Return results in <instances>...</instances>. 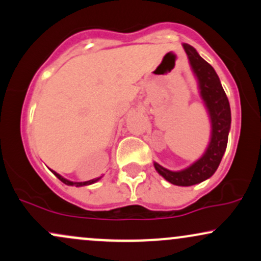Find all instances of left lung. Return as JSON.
Segmentation results:
<instances>
[{
  "label": "left lung",
  "mask_w": 261,
  "mask_h": 261,
  "mask_svg": "<svg viewBox=\"0 0 261 261\" xmlns=\"http://www.w3.org/2000/svg\"><path fill=\"white\" fill-rule=\"evenodd\" d=\"M183 48L198 81L199 93L210 118L209 145L200 159L180 171L167 170L158 162H154V166L158 173L167 182L174 186L189 187L210 178L219 167L227 148L228 133L231 129V109L215 69L200 57L193 46L183 44Z\"/></svg>",
  "instance_id": "1"
}]
</instances>
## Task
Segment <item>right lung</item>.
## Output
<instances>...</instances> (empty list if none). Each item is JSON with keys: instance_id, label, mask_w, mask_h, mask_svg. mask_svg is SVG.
Returning <instances> with one entry per match:
<instances>
[{"instance_id": "right-lung-1", "label": "right lung", "mask_w": 261, "mask_h": 261, "mask_svg": "<svg viewBox=\"0 0 261 261\" xmlns=\"http://www.w3.org/2000/svg\"><path fill=\"white\" fill-rule=\"evenodd\" d=\"M51 171H52V170H51ZM52 173H54L55 176H56L57 178L61 180V182H63L64 185H67V186H75V187H83V186H89V185H93V183L97 182V180H99V179L101 178V177H99V178H94V179L87 180V182H72V180H68V179L63 178V177L61 176V174H58L57 172H55V171H52Z\"/></svg>"}]
</instances>
